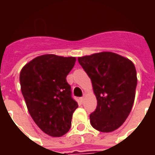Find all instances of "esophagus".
<instances>
[{"mask_svg":"<svg viewBox=\"0 0 155 155\" xmlns=\"http://www.w3.org/2000/svg\"><path fill=\"white\" fill-rule=\"evenodd\" d=\"M80 102L83 104L84 102V97H80Z\"/></svg>","mask_w":155,"mask_h":155,"instance_id":"34e87169","label":"esophagus"}]
</instances>
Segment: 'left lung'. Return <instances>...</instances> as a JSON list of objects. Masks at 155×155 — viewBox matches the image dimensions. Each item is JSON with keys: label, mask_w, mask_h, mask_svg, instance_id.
Segmentation results:
<instances>
[{"label": "left lung", "mask_w": 155, "mask_h": 155, "mask_svg": "<svg viewBox=\"0 0 155 155\" xmlns=\"http://www.w3.org/2000/svg\"><path fill=\"white\" fill-rule=\"evenodd\" d=\"M92 83L97 105L90 115L91 124L100 132L118 128L129 115L137 85L136 70L129 59L104 51L78 58Z\"/></svg>", "instance_id": "1"}]
</instances>
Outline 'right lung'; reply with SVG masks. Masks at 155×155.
Listing matches in <instances>:
<instances>
[{
    "label": "right lung",
    "instance_id": "right-lung-1",
    "mask_svg": "<svg viewBox=\"0 0 155 155\" xmlns=\"http://www.w3.org/2000/svg\"><path fill=\"white\" fill-rule=\"evenodd\" d=\"M76 58L46 54L37 57L21 71V92L27 110L43 132L53 137L66 134L78 107L66 77Z\"/></svg>",
    "mask_w": 155,
    "mask_h": 155
}]
</instances>
